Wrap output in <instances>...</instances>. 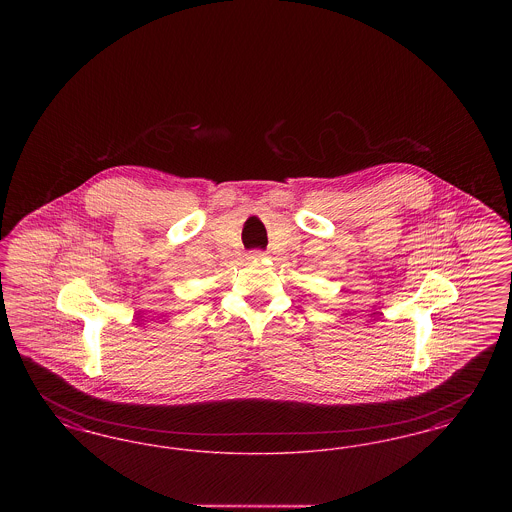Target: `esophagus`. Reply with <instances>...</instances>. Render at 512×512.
Segmentation results:
<instances>
[{"mask_svg": "<svg viewBox=\"0 0 512 512\" xmlns=\"http://www.w3.org/2000/svg\"><path fill=\"white\" fill-rule=\"evenodd\" d=\"M265 257H267V253H265V251H259V249H257V251H249V255H247L249 261H261V259H265Z\"/></svg>", "mask_w": 512, "mask_h": 512, "instance_id": "esophagus-1", "label": "esophagus"}]
</instances>
